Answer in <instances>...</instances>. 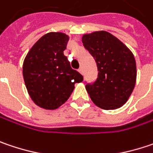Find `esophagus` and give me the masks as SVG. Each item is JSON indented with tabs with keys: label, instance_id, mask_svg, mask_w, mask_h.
Wrapping results in <instances>:
<instances>
[{
	"label": "esophagus",
	"instance_id": "1",
	"mask_svg": "<svg viewBox=\"0 0 153 153\" xmlns=\"http://www.w3.org/2000/svg\"><path fill=\"white\" fill-rule=\"evenodd\" d=\"M78 71H79L82 75H83V70H82V68H80V69L78 70Z\"/></svg>",
	"mask_w": 153,
	"mask_h": 153
}]
</instances>
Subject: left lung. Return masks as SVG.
Instances as JSON below:
<instances>
[{"instance_id":"8db88e82","label":"left lung","mask_w":153,"mask_h":153,"mask_svg":"<svg viewBox=\"0 0 153 153\" xmlns=\"http://www.w3.org/2000/svg\"><path fill=\"white\" fill-rule=\"evenodd\" d=\"M82 42L97 66V80L85 85L93 103L104 110L120 108L136 83L133 54L121 41L103 30L83 35Z\"/></svg>"}]
</instances>
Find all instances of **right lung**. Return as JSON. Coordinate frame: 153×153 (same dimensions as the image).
I'll list each match as a JSON object with an SVG mask.
<instances>
[{
	"label": "right lung",
	"mask_w": 153,
	"mask_h": 153,
	"mask_svg": "<svg viewBox=\"0 0 153 153\" xmlns=\"http://www.w3.org/2000/svg\"><path fill=\"white\" fill-rule=\"evenodd\" d=\"M68 42L69 36L63 33H48L33 45L24 59L22 75L27 92L41 108L57 109L71 97L75 83L83 80L63 54Z\"/></svg>",
	"instance_id": "add662e5"
}]
</instances>
